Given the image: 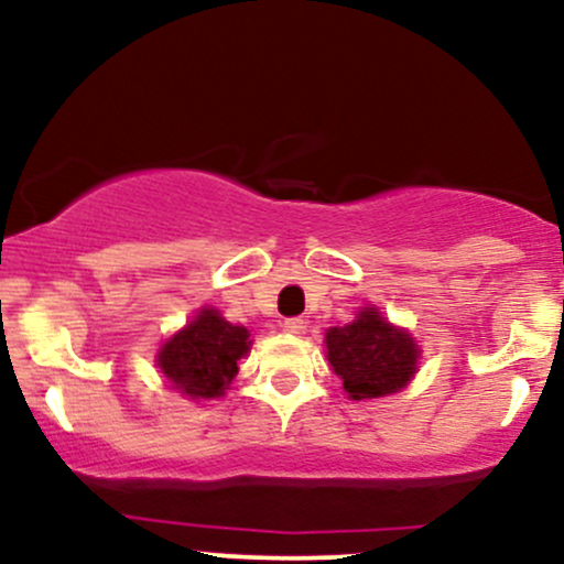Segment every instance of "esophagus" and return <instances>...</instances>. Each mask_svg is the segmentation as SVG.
<instances>
[{"label": "esophagus", "instance_id": "34e87169", "mask_svg": "<svg viewBox=\"0 0 564 564\" xmlns=\"http://www.w3.org/2000/svg\"><path fill=\"white\" fill-rule=\"evenodd\" d=\"M283 332L302 334L304 332V321L302 318H286V321H283Z\"/></svg>", "mask_w": 564, "mask_h": 564}]
</instances>
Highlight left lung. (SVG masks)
Wrapping results in <instances>:
<instances>
[{
    "label": "left lung",
    "instance_id": "obj_1",
    "mask_svg": "<svg viewBox=\"0 0 564 564\" xmlns=\"http://www.w3.org/2000/svg\"><path fill=\"white\" fill-rule=\"evenodd\" d=\"M326 347L328 364L352 400L384 398L416 373L419 349L411 334L390 326L373 307H366L345 328H332Z\"/></svg>",
    "mask_w": 564,
    "mask_h": 564
}]
</instances>
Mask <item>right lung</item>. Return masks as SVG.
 Here are the masks:
<instances>
[{"instance_id": "obj_1", "label": "right lung", "mask_w": 564, "mask_h": 564, "mask_svg": "<svg viewBox=\"0 0 564 564\" xmlns=\"http://www.w3.org/2000/svg\"><path fill=\"white\" fill-rule=\"evenodd\" d=\"M246 352L249 332L206 307L161 347L159 366L180 392L209 400L228 390Z\"/></svg>"}]
</instances>
